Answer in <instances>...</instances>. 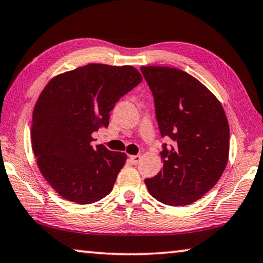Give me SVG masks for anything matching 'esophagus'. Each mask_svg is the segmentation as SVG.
I'll return each mask as SVG.
<instances>
[{"instance_id":"34e87169","label":"esophagus","mask_w":263,"mask_h":263,"mask_svg":"<svg viewBox=\"0 0 263 263\" xmlns=\"http://www.w3.org/2000/svg\"><path fill=\"white\" fill-rule=\"evenodd\" d=\"M129 160H130V162L133 164H137L141 161V156L140 155H132V156H129Z\"/></svg>"}]
</instances>
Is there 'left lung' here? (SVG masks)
I'll list each match as a JSON object with an SVG mask.
<instances>
[{"label":"left lung","instance_id":"1","mask_svg":"<svg viewBox=\"0 0 263 263\" xmlns=\"http://www.w3.org/2000/svg\"><path fill=\"white\" fill-rule=\"evenodd\" d=\"M154 96L157 123L173 144L160 153L163 167L144 181L157 201L187 205L208 193L228 163L229 124L204 84L177 68L141 67Z\"/></svg>","mask_w":263,"mask_h":263}]
</instances>
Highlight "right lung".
<instances>
[{"instance_id": "1", "label": "right lung", "mask_w": 263, "mask_h": 263, "mask_svg": "<svg viewBox=\"0 0 263 263\" xmlns=\"http://www.w3.org/2000/svg\"><path fill=\"white\" fill-rule=\"evenodd\" d=\"M141 81L132 66L90 63L44 87L33 111L31 148L40 172L63 199L89 204L111 192L127 155L94 147L91 134L108 127L115 103Z\"/></svg>"}]
</instances>
